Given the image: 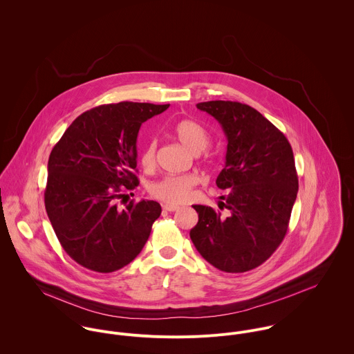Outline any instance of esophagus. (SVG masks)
<instances>
[{
  "instance_id": "1",
  "label": "esophagus",
  "mask_w": 354,
  "mask_h": 354,
  "mask_svg": "<svg viewBox=\"0 0 354 354\" xmlns=\"http://www.w3.org/2000/svg\"><path fill=\"white\" fill-rule=\"evenodd\" d=\"M165 211H170V212H174V211H178L180 209V205H176V204H163L162 205Z\"/></svg>"
}]
</instances>
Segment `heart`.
Returning a JSON list of instances; mask_svg holds the SVG:
<instances>
[{"instance_id": "1", "label": "heart", "mask_w": 354, "mask_h": 354, "mask_svg": "<svg viewBox=\"0 0 354 354\" xmlns=\"http://www.w3.org/2000/svg\"><path fill=\"white\" fill-rule=\"evenodd\" d=\"M173 133L183 146L195 153L204 150L209 142L204 127L191 118H183L177 121L173 127ZM155 140H149L140 151V163L146 170H151L155 166ZM196 184L198 177L188 173L181 176H165L160 180L152 183L149 189L152 196L160 202L181 204L189 201Z\"/></svg>"}]
</instances>
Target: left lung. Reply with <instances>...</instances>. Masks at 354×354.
<instances>
[{"instance_id":"1","label":"left lung","mask_w":354,"mask_h":354,"mask_svg":"<svg viewBox=\"0 0 354 354\" xmlns=\"http://www.w3.org/2000/svg\"><path fill=\"white\" fill-rule=\"evenodd\" d=\"M211 114L227 139L226 163L216 178L227 189L219 208L194 205L198 225L189 236L198 252L225 272H245L263 264L283 241L299 177L286 136L251 106L240 102L196 104Z\"/></svg>"}]
</instances>
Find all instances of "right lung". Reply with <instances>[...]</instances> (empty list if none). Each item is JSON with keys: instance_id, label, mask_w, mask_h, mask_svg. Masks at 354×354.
I'll list each match as a JSON object with an SVG mask.
<instances>
[{"instance_id": "right-lung-1", "label": "right lung", "mask_w": 354, "mask_h": 354, "mask_svg": "<svg viewBox=\"0 0 354 354\" xmlns=\"http://www.w3.org/2000/svg\"><path fill=\"white\" fill-rule=\"evenodd\" d=\"M169 104L120 102L80 114L53 147L45 207L54 233L76 263L113 272L142 252L160 204L117 202L139 185L136 140L145 121Z\"/></svg>"}]
</instances>
